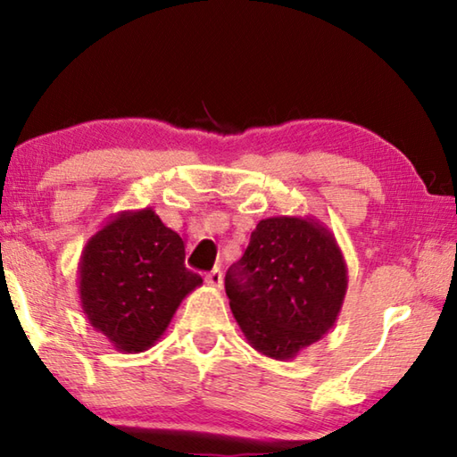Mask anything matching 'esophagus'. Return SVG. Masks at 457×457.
Here are the masks:
<instances>
[{
    "instance_id": "obj_1",
    "label": "esophagus",
    "mask_w": 457,
    "mask_h": 457,
    "mask_svg": "<svg viewBox=\"0 0 457 457\" xmlns=\"http://www.w3.org/2000/svg\"><path fill=\"white\" fill-rule=\"evenodd\" d=\"M205 284L212 286V288H221L223 286V274L220 268H213L212 272L205 274Z\"/></svg>"
}]
</instances>
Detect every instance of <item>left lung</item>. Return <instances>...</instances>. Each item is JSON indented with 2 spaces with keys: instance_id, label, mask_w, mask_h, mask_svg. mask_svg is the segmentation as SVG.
I'll use <instances>...</instances> for the list:
<instances>
[{
  "instance_id": "8db88e82",
  "label": "left lung",
  "mask_w": 457,
  "mask_h": 457,
  "mask_svg": "<svg viewBox=\"0 0 457 457\" xmlns=\"http://www.w3.org/2000/svg\"><path fill=\"white\" fill-rule=\"evenodd\" d=\"M349 286L343 252L314 218L262 220L226 274L231 312L252 349L290 361L335 327Z\"/></svg>"
}]
</instances>
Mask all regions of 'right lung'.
<instances>
[{
  "mask_svg": "<svg viewBox=\"0 0 457 457\" xmlns=\"http://www.w3.org/2000/svg\"><path fill=\"white\" fill-rule=\"evenodd\" d=\"M183 262V239L151 207L114 215L88 239L79 264L90 327L120 353L151 349L181 300L204 282Z\"/></svg>",
  "mask_w": 457,
  "mask_h": 457,
  "instance_id": "right-lung-1",
  "label": "right lung"
}]
</instances>
